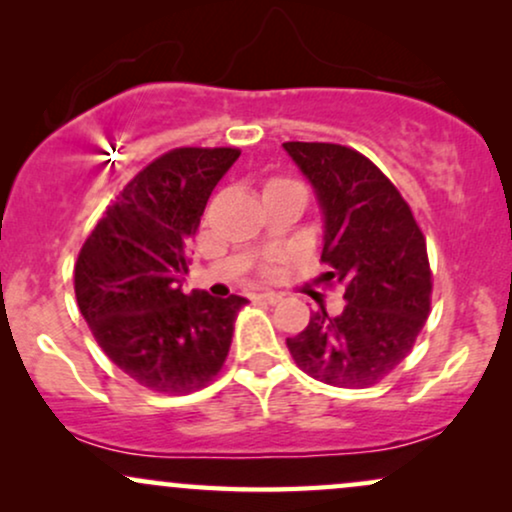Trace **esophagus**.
<instances>
[{"mask_svg":"<svg viewBox=\"0 0 512 512\" xmlns=\"http://www.w3.org/2000/svg\"><path fill=\"white\" fill-rule=\"evenodd\" d=\"M257 301H264V303H279L281 301V293H274V291H262L257 293Z\"/></svg>","mask_w":512,"mask_h":512,"instance_id":"esophagus-1","label":"esophagus"}]
</instances>
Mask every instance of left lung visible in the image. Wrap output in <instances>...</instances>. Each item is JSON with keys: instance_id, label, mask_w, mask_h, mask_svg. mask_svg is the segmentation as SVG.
<instances>
[{"instance_id": "1", "label": "left lung", "mask_w": 512, "mask_h": 512, "mask_svg": "<svg viewBox=\"0 0 512 512\" xmlns=\"http://www.w3.org/2000/svg\"><path fill=\"white\" fill-rule=\"evenodd\" d=\"M325 221L322 284L344 286V310L310 315L286 339L296 366L334 387H368L407 354L431 310L426 240L383 170L339 144L286 142Z\"/></svg>"}]
</instances>
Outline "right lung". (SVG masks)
I'll list each match as a JSON object with an SVG mask.
<instances>
[{
  "label": "right lung",
  "mask_w": 512,
  "mask_h": 512,
  "mask_svg": "<svg viewBox=\"0 0 512 512\" xmlns=\"http://www.w3.org/2000/svg\"><path fill=\"white\" fill-rule=\"evenodd\" d=\"M238 149H173L134 175L74 267L81 315L105 356L149 390L207 387L231 349L243 296L182 291L209 195Z\"/></svg>",
  "instance_id": "obj_1"
}]
</instances>
